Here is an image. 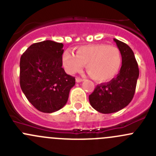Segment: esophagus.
<instances>
[{"label": "esophagus", "mask_w": 156, "mask_h": 156, "mask_svg": "<svg viewBox=\"0 0 156 156\" xmlns=\"http://www.w3.org/2000/svg\"><path fill=\"white\" fill-rule=\"evenodd\" d=\"M75 81H76L77 83H79V82H81V81H83V79H82V78L77 77V78H75Z\"/></svg>", "instance_id": "1"}]
</instances>
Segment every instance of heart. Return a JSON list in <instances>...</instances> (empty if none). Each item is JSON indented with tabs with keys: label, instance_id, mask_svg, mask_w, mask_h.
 I'll return each instance as SVG.
<instances>
[{
	"label": "heart",
	"instance_id": "heart-1",
	"mask_svg": "<svg viewBox=\"0 0 156 156\" xmlns=\"http://www.w3.org/2000/svg\"><path fill=\"white\" fill-rule=\"evenodd\" d=\"M122 58L115 47L104 44L81 46L75 50V54L66 51L62 55V65L69 74L79 72L86 64L90 76L97 82L112 79L120 70Z\"/></svg>",
	"mask_w": 156,
	"mask_h": 156
}]
</instances>
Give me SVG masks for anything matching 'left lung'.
Returning <instances> with one entry per match:
<instances>
[{
	"mask_svg": "<svg viewBox=\"0 0 156 156\" xmlns=\"http://www.w3.org/2000/svg\"><path fill=\"white\" fill-rule=\"evenodd\" d=\"M121 52L122 64L116 78L96 87L89 95L91 106L103 114L116 112L127 106L136 90L139 68L134 53L128 45L114 38Z\"/></svg>",
	"mask_w": 156,
	"mask_h": 156,
	"instance_id": "8db88e82",
	"label": "left lung"
}]
</instances>
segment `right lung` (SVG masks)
<instances>
[{
  "label": "right lung",
  "instance_id": "right-lung-1",
  "mask_svg": "<svg viewBox=\"0 0 156 156\" xmlns=\"http://www.w3.org/2000/svg\"><path fill=\"white\" fill-rule=\"evenodd\" d=\"M62 43L53 41L31 44L20 58V87L40 112L52 113L66 104L75 78L62 69Z\"/></svg>",
  "mask_w": 156,
  "mask_h": 156
}]
</instances>
